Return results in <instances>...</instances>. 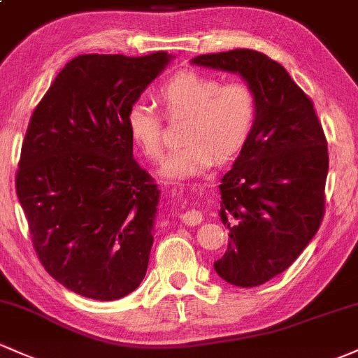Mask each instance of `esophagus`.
<instances>
[{
  "mask_svg": "<svg viewBox=\"0 0 358 358\" xmlns=\"http://www.w3.org/2000/svg\"><path fill=\"white\" fill-rule=\"evenodd\" d=\"M180 221H182L183 224H187V226H197V224L203 221V217H202V214L197 210H187L180 215Z\"/></svg>",
  "mask_w": 358,
  "mask_h": 358,
  "instance_id": "esophagus-1",
  "label": "esophagus"
}]
</instances>
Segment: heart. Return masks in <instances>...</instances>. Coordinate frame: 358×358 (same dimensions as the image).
<instances>
[{"instance_id": "heart-1", "label": "heart", "mask_w": 358, "mask_h": 358, "mask_svg": "<svg viewBox=\"0 0 358 358\" xmlns=\"http://www.w3.org/2000/svg\"><path fill=\"white\" fill-rule=\"evenodd\" d=\"M158 101L170 120L187 117L182 132L185 144L175 149L161 168L166 180L197 176L209 170L217 156H233L246 143L257 117V96L248 83H222L197 71H182L161 85ZM125 125L146 158L156 161L163 156V115L152 105L134 101Z\"/></svg>"}]
</instances>
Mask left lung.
<instances>
[{"label": "left lung", "instance_id": "left-lung-1", "mask_svg": "<svg viewBox=\"0 0 358 358\" xmlns=\"http://www.w3.org/2000/svg\"><path fill=\"white\" fill-rule=\"evenodd\" d=\"M192 62L239 73L257 96L253 129L219 185L231 241L214 262L226 282L257 287L287 270L323 222L328 141L311 98L263 52L234 49Z\"/></svg>", "mask_w": 358, "mask_h": 358}]
</instances>
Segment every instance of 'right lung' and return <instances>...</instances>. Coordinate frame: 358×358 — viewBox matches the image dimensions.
I'll use <instances>...</instances> for the list:
<instances>
[{
    "label": "right lung",
    "mask_w": 358,
    "mask_h": 358,
    "mask_svg": "<svg viewBox=\"0 0 358 358\" xmlns=\"http://www.w3.org/2000/svg\"><path fill=\"white\" fill-rule=\"evenodd\" d=\"M170 54L71 59L35 107L15 187L42 266L80 296L139 287L159 190L132 158L125 115Z\"/></svg>",
    "instance_id": "right-lung-1"
}]
</instances>
